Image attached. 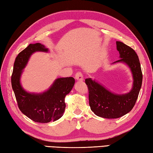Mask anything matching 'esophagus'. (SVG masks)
I'll use <instances>...</instances> for the list:
<instances>
[{"label": "esophagus", "instance_id": "esophagus-1", "mask_svg": "<svg viewBox=\"0 0 153 153\" xmlns=\"http://www.w3.org/2000/svg\"><path fill=\"white\" fill-rule=\"evenodd\" d=\"M74 78L76 80L79 81H83V76H82V74L81 72H77L74 75Z\"/></svg>", "mask_w": 153, "mask_h": 153}]
</instances>
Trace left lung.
<instances>
[{
  "mask_svg": "<svg viewBox=\"0 0 153 153\" xmlns=\"http://www.w3.org/2000/svg\"><path fill=\"white\" fill-rule=\"evenodd\" d=\"M117 48L121 59L116 62L126 63L133 73L134 81L131 91L125 95L114 94L91 79H85L91 110L97 116L106 119L119 118L131 111L138 97L142 82L141 66L136 51L120 41H117Z\"/></svg>",
  "mask_w": 153,
  "mask_h": 153,
  "instance_id": "obj_1",
  "label": "left lung"
}]
</instances>
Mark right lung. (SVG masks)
<instances>
[{
  "label": "right lung",
  "mask_w": 153,
  "mask_h": 153,
  "mask_svg": "<svg viewBox=\"0 0 153 153\" xmlns=\"http://www.w3.org/2000/svg\"><path fill=\"white\" fill-rule=\"evenodd\" d=\"M41 43L30 44L17 55L11 75V85L20 111L32 121L46 123L61 118L66 107L65 97L74 85L73 77L56 79L48 91L42 94H29L22 89L19 82L22 71L30 56L35 51H47Z\"/></svg>",
  "instance_id": "add662e5"
}]
</instances>
